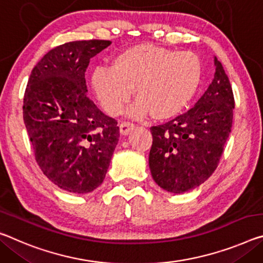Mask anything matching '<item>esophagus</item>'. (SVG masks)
<instances>
[{
  "mask_svg": "<svg viewBox=\"0 0 263 263\" xmlns=\"http://www.w3.org/2000/svg\"><path fill=\"white\" fill-rule=\"evenodd\" d=\"M133 128H135V124H132L130 122H123L119 125V130L123 136L128 135V133L133 130Z\"/></svg>",
  "mask_w": 263,
  "mask_h": 263,
  "instance_id": "obj_1",
  "label": "esophagus"
}]
</instances>
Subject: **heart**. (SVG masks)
Instances as JSON below:
<instances>
[{
	"label": "heart",
	"mask_w": 263,
	"mask_h": 263,
	"mask_svg": "<svg viewBox=\"0 0 263 263\" xmlns=\"http://www.w3.org/2000/svg\"><path fill=\"white\" fill-rule=\"evenodd\" d=\"M201 63L191 51H176L157 45L138 44L124 49L112 68H97L91 84L107 115L118 116L131 99L128 111L135 118L151 114L166 120L178 116L191 102L201 81Z\"/></svg>",
	"instance_id": "b5f03b06"
}]
</instances>
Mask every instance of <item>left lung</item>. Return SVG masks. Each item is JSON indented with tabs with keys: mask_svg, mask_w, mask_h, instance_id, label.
<instances>
[{
	"mask_svg": "<svg viewBox=\"0 0 263 263\" xmlns=\"http://www.w3.org/2000/svg\"><path fill=\"white\" fill-rule=\"evenodd\" d=\"M212 83L184 115L151 127L148 165L153 180L171 193H185L210 178L231 133L234 96L223 66L214 57Z\"/></svg>",
	"mask_w": 263,
	"mask_h": 263,
	"instance_id": "1",
	"label": "left lung"
}]
</instances>
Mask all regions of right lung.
Returning a JSON list of instances; mask_svg holds the SVG:
<instances>
[{"label":"right lung","mask_w":263,"mask_h":263,"mask_svg":"<svg viewBox=\"0 0 263 263\" xmlns=\"http://www.w3.org/2000/svg\"><path fill=\"white\" fill-rule=\"evenodd\" d=\"M111 41L58 45L32 69L23 120L42 172L60 189L84 194L102 184L118 143L117 120L87 97L90 60Z\"/></svg>","instance_id":"add662e5"}]
</instances>
